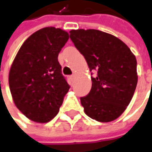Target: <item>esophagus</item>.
Returning <instances> with one entry per match:
<instances>
[{
    "label": "esophagus",
    "mask_w": 152,
    "mask_h": 152,
    "mask_svg": "<svg viewBox=\"0 0 152 152\" xmlns=\"http://www.w3.org/2000/svg\"><path fill=\"white\" fill-rule=\"evenodd\" d=\"M70 77H71V81H75V79H76V74H72Z\"/></svg>",
    "instance_id": "obj_1"
}]
</instances>
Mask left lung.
<instances>
[{
  "label": "left lung",
  "instance_id": "left-lung-1",
  "mask_svg": "<svg viewBox=\"0 0 152 152\" xmlns=\"http://www.w3.org/2000/svg\"><path fill=\"white\" fill-rule=\"evenodd\" d=\"M70 39L90 71L96 72L91 91L81 97L86 114L104 123L116 119L126 109L136 88L135 56L118 38L96 29L71 30Z\"/></svg>",
  "mask_w": 152,
  "mask_h": 152
}]
</instances>
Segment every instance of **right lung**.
<instances>
[{"label":"right lung","instance_id":"right-lung-1","mask_svg":"<svg viewBox=\"0 0 152 152\" xmlns=\"http://www.w3.org/2000/svg\"><path fill=\"white\" fill-rule=\"evenodd\" d=\"M68 39L62 29H40L27 39L14 59L10 91L17 107L33 121L47 123L55 117L70 89L58 61Z\"/></svg>","mask_w":152,"mask_h":152}]
</instances>
